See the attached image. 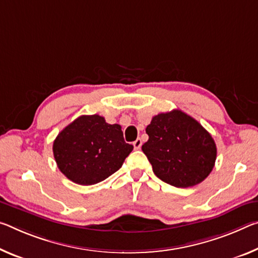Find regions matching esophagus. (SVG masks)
<instances>
[{
    "mask_svg": "<svg viewBox=\"0 0 258 258\" xmlns=\"http://www.w3.org/2000/svg\"><path fill=\"white\" fill-rule=\"evenodd\" d=\"M141 146H142V141H141V139H137V140L133 142V147H134V149H136V150L140 149V148H141Z\"/></svg>",
    "mask_w": 258,
    "mask_h": 258,
    "instance_id": "34e87169",
    "label": "esophagus"
}]
</instances>
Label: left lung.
Returning <instances> with one entry per match:
<instances>
[{
  "instance_id": "obj_1",
  "label": "left lung",
  "mask_w": 258,
  "mask_h": 258,
  "mask_svg": "<svg viewBox=\"0 0 258 258\" xmlns=\"http://www.w3.org/2000/svg\"><path fill=\"white\" fill-rule=\"evenodd\" d=\"M142 151L154 173L174 187L202 182L214 169L217 148L210 133L194 118L172 110L158 113L147 126Z\"/></svg>"
}]
</instances>
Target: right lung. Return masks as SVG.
<instances>
[{
    "label": "right lung",
    "mask_w": 258,
    "mask_h": 258,
    "mask_svg": "<svg viewBox=\"0 0 258 258\" xmlns=\"http://www.w3.org/2000/svg\"><path fill=\"white\" fill-rule=\"evenodd\" d=\"M132 150L120 125L108 124L99 114L78 117L60 131L52 145L60 172L84 186L103 181L119 170Z\"/></svg>",
    "instance_id": "right-lung-1"
}]
</instances>
